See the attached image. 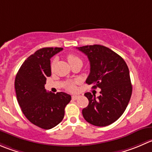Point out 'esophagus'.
<instances>
[{
  "label": "esophagus",
  "mask_w": 152,
  "mask_h": 152,
  "mask_svg": "<svg viewBox=\"0 0 152 152\" xmlns=\"http://www.w3.org/2000/svg\"><path fill=\"white\" fill-rule=\"evenodd\" d=\"M78 98H79V96H77V95H73V96H72V99H73V100L77 99Z\"/></svg>",
  "instance_id": "esophagus-1"
}]
</instances>
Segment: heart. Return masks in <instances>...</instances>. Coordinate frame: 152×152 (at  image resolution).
Instances as JSON below:
<instances>
[{
	"mask_svg": "<svg viewBox=\"0 0 152 152\" xmlns=\"http://www.w3.org/2000/svg\"><path fill=\"white\" fill-rule=\"evenodd\" d=\"M67 60H68V62L70 63V64L71 66H73V64H78V63H80L82 64V59L79 56L76 55V54H69L67 56ZM57 62V58H54L53 60L52 61L51 63V68L53 69V67H55L56 64ZM67 89L69 91H74L76 89V85H75L74 82H70V83L67 85Z\"/></svg>",
	"mask_w": 152,
	"mask_h": 152,
	"instance_id": "b5f03b06",
	"label": "heart"
}]
</instances>
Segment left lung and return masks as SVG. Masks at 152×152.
Returning <instances> with one entry per match:
<instances>
[{"mask_svg": "<svg viewBox=\"0 0 152 152\" xmlns=\"http://www.w3.org/2000/svg\"><path fill=\"white\" fill-rule=\"evenodd\" d=\"M77 49L90 61L91 71L86 83L101 89L96 98L90 92L85 94L89 104L82 110L83 117L96 126L112 124L124 113L132 96L129 67L120 56L102 45H87Z\"/></svg>", "mask_w": 152, "mask_h": 152, "instance_id": "1", "label": "left lung"}]
</instances>
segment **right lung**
<instances>
[{
  "mask_svg": "<svg viewBox=\"0 0 152 152\" xmlns=\"http://www.w3.org/2000/svg\"><path fill=\"white\" fill-rule=\"evenodd\" d=\"M61 48H44L29 56L22 64L15 80L16 96L28 120L43 129L59 124L71 96L64 92H47V77L51 76L50 58Z\"/></svg>",
  "mask_w": 152,
  "mask_h": 152,
  "instance_id": "obj_1",
  "label": "right lung"
}]
</instances>
